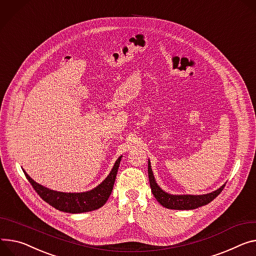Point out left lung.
<instances>
[{"label":"left lung","instance_id":"8db88e82","mask_svg":"<svg viewBox=\"0 0 256 256\" xmlns=\"http://www.w3.org/2000/svg\"><path fill=\"white\" fill-rule=\"evenodd\" d=\"M148 172L150 184V188L154 196L163 207L168 209L192 210L196 208H199L201 206L207 205L222 192V190L226 186L224 184L216 190L209 194H172L163 190L159 186V184H156L152 170L150 160L148 163Z\"/></svg>","mask_w":256,"mask_h":256}]
</instances>
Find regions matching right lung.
<instances>
[{
    "mask_svg": "<svg viewBox=\"0 0 256 256\" xmlns=\"http://www.w3.org/2000/svg\"><path fill=\"white\" fill-rule=\"evenodd\" d=\"M122 159L120 156L114 162L106 178L96 188L83 192H64L50 190L36 182L24 170L28 180L41 198L55 209L68 213H83L102 207L112 194L119 165Z\"/></svg>",
    "mask_w": 256,
    "mask_h": 256,
    "instance_id": "add662e5",
    "label": "right lung"
}]
</instances>
